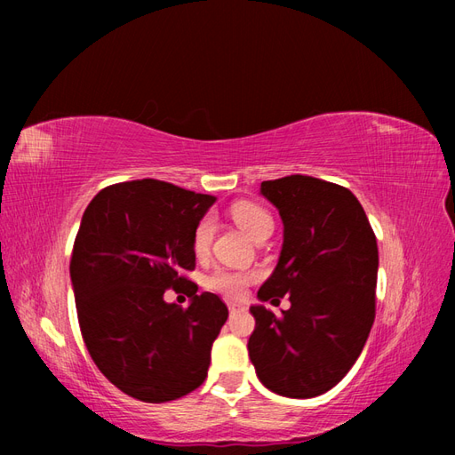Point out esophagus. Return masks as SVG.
<instances>
[{
	"label": "esophagus",
	"mask_w": 455,
	"mask_h": 455,
	"mask_svg": "<svg viewBox=\"0 0 455 455\" xmlns=\"http://www.w3.org/2000/svg\"><path fill=\"white\" fill-rule=\"evenodd\" d=\"M228 311H230V315L243 313V311H244V305H243V303H236V301H230V303H228Z\"/></svg>",
	"instance_id": "obj_1"
}]
</instances>
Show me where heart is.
Returning <instances> with one entry per match:
<instances>
[{
  "mask_svg": "<svg viewBox=\"0 0 455 455\" xmlns=\"http://www.w3.org/2000/svg\"><path fill=\"white\" fill-rule=\"evenodd\" d=\"M233 219L236 225L244 230L250 238H262L264 235H272L274 230V219L266 209L254 203H238L233 207ZM212 233H215V220L211 215L203 217L196 230H193V252L197 256H203L211 246ZM256 275L250 272H238V269H228V267H215L212 272L205 277V289L209 291L220 293L225 297H243L250 282H254Z\"/></svg>",
  "mask_w": 455,
  "mask_h": 455,
  "instance_id": "heart-1",
  "label": "heart"
}]
</instances>
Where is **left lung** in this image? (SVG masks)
<instances>
[{"label":"left lung","instance_id":"left-lung-1","mask_svg":"<svg viewBox=\"0 0 455 455\" xmlns=\"http://www.w3.org/2000/svg\"><path fill=\"white\" fill-rule=\"evenodd\" d=\"M259 193L283 220L279 262L259 301L289 295L275 316L250 307L248 354L264 387L291 399L323 395L360 357L375 318L377 240L350 189L311 176L262 181Z\"/></svg>","mask_w":455,"mask_h":455}]
</instances>
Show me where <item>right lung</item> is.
I'll return each mask as SVG.
<instances>
[{"label": "right lung", "mask_w": 455, "mask_h": 455, "mask_svg": "<svg viewBox=\"0 0 455 455\" xmlns=\"http://www.w3.org/2000/svg\"><path fill=\"white\" fill-rule=\"evenodd\" d=\"M212 203L134 180L101 189L82 217L70 259L82 338L100 371L139 401H176L207 377L228 308L215 293L197 295L183 272L196 267L193 230ZM166 288L190 307L164 302Z\"/></svg>", "instance_id": "right-lung-1"}]
</instances>
